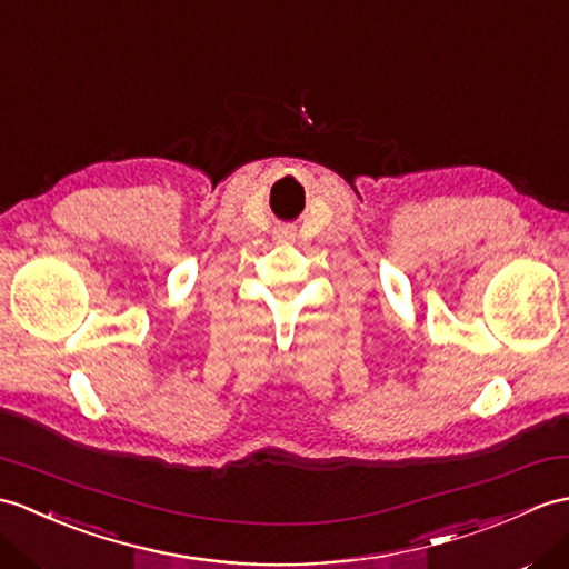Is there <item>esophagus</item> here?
I'll use <instances>...</instances> for the list:
<instances>
[{
    "instance_id": "esophagus-1",
    "label": "esophagus",
    "mask_w": 569,
    "mask_h": 569,
    "mask_svg": "<svg viewBox=\"0 0 569 569\" xmlns=\"http://www.w3.org/2000/svg\"><path fill=\"white\" fill-rule=\"evenodd\" d=\"M281 237H283V240H293V232H288V230H283V232H281Z\"/></svg>"
}]
</instances>
